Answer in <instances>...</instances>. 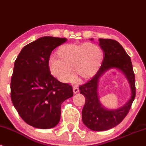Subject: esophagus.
Masks as SVG:
<instances>
[{
  "label": "esophagus",
  "mask_w": 146,
  "mask_h": 146,
  "mask_svg": "<svg viewBox=\"0 0 146 146\" xmlns=\"http://www.w3.org/2000/svg\"><path fill=\"white\" fill-rule=\"evenodd\" d=\"M79 91V88H78V86H75L73 87V92L74 94H77L78 92Z\"/></svg>",
  "instance_id": "1"
}]
</instances>
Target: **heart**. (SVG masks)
Here are the masks:
<instances>
[{
  "mask_svg": "<svg viewBox=\"0 0 146 146\" xmlns=\"http://www.w3.org/2000/svg\"><path fill=\"white\" fill-rule=\"evenodd\" d=\"M49 60L51 74L62 82H71L75 75L80 80L92 77L103 61V51L93 43H67L57 50ZM74 72H73V70Z\"/></svg>",
  "mask_w": 146,
  "mask_h": 146,
  "instance_id": "1",
  "label": "heart"
}]
</instances>
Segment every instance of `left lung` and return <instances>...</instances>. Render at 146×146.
<instances>
[{"instance_id": "obj_1", "label": "left lung", "mask_w": 146, "mask_h": 146, "mask_svg": "<svg viewBox=\"0 0 146 146\" xmlns=\"http://www.w3.org/2000/svg\"><path fill=\"white\" fill-rule=\"evenodd\" d=\"M98 41L103 51L101 66L91 80L79 88L80 94L86 99L82 110V121L91 130L100 131L113 128L125 118L136 96V86L131 60L122 46L115 40L99 38ZM112 68L121 70L126 75L132 88V96L124 106L110 111L100 104L97 90L100 76L107 70Z\"/></svg>"}]
</instances>
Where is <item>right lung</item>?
<instances>
[{"label":"right lung","mask_w":146,"mask_h":146,"mask_svg":"<svg viewBox=\"0 0 146 146\" xmlns=\"http://www.w3.org/2000/svg\"><path fill=\"white\" fill-rule=\"evenodd\" d=\"M67 40L44 36L29 43L15 61L11 77V100L18 114L29 125L46 129L60 119L61 105L73 96L72 86L50 74L52 51Z\"/></svg>","instance_id":"obj_1"}]
</instances>
